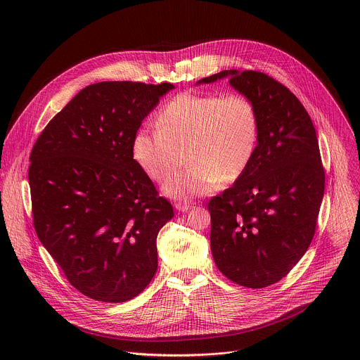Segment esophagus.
Returning <instances> with one entry per match:
<instances>
[{
    "label": "esophagus",
    "instance_id": "obj_1",
    "mask_svg": "<svg viewBox=\"0 0 360 360\" xmlns=\"http://www.w3.org/2000/svg\"><path fill=\"white\" fill-rule=\"evenodd\" d=\"M191 207H192V203H191V202H186V200H179V202H176V205H175V208H176L178 211H181V212L189 211Z\"/></svg>",
    "mask_w": 360,
    "mask_h": 360
}]
</instances>
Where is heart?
Wrapping results in <instances>:
<instances>
[{"instance_id": "heart-1", "label": "heart", "mask_w": 360, "mask_h": 360, "mask_svg": "<svg viewBox=\"0 0 360 360\" xmlns=\"http://www.w3.org/2000/svg\"><path fill=\"white\" fill-rule=\"evenodd\" d=\"M261 120L245 94L186 91L171 98L157 114L155 131L139 128L131 157L141 171L175 199L207 195L221 182L239 179L259 145ZM190 167L172 176L183 153Z\"/></svg>"}]
</instances>
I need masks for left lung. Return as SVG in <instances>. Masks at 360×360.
Wrapping results in <instances>:
<instances>
[{
	"label": "left lung",
	"instance_id": "left-lung-1",
	"mask_svg": "<svg viewBox=\"0 0 360 360\" xmlns=\"http://www.w3.org/2000/svg\"><path fill=\"white\" fill-rule=\"evenodd\" d=\"M259 112L261 136L246 172L214 196L211 250L232 282L262 289L279 282L309 248L325 192V169L312 120L300 101L261 71H221Z\"/></svg>",
	"mask_w": 360,
	"mask_h": 360
}]
</instances>
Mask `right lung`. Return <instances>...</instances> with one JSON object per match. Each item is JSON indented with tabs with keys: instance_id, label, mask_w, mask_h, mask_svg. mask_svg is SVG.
Here are the masks:
<instances>
[{
	"instance_id": "right-lung-1",
	"label": "right lung",
	"mask_w": 360,
	"mask_h": 360,
	"mask_svg": "<svg viewBox=\"0 0 360 360\" xmlns=\"http://www.w3.org/2000/svg\"><path fill=\"white\" fill-rule=\"evenodd\" d=\"M172 88L88 85L32 146L28 181L37 236L68 282L91 299L127 302L157 272V236L174 208L132 160L131 139Z\"/></svg>"
}]
</instances>
